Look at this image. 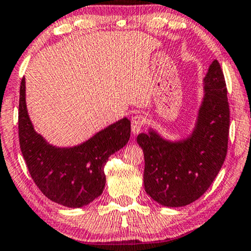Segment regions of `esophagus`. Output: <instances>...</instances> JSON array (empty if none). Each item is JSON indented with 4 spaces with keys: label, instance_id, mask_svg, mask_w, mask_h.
Listing matches in <instances>:
<instances>
[{
    "label": "esophagus",
    "instance_id": "obj_1",
    "mask_svg": "<svg viewBox=\"0 0 251 251\" xmlns=\"http://www.w3.org/2000/svg\"><path fill=\"white\" fill-rule=\"evenodd\" d=\"M145 125V117L143 115H135L131 119V130L132 134L137 135L141 131L142 126Z\"/></svg>",
    "mask_w": 251,
    "mask_h": 251
}]
</instances>
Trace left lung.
Returning a JSON list of instances; mask_svg holds the SVG:
<instances>
[{
  "mask_svg": "<svg viewBox=\"0 0 251 251\" xmlns=\"http://www.w3.org/2000/svg\"><path fill=\"white\" fill-rule=\"evenodd\" d=\"M196 126L186 140L170 142L150 130L137 136L144 152V187L166 207L190 205L211 186L225 162L229 135V103L224 72L214 60L203 79Z\"/></svg>",
  "mask_w": 251,
  "mask_h": 251,
  "instance_id": "1",
  "label": "left lung"
}]
</instances>
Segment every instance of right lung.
Listing matches in <instances>:
<instances>
[{
  "mask_svg": "<svg viewBox=\"0 0 251 251\" xmlns=\"http://www.w3.org/2000/svg\"><path fill=\"white\" fill-rule=\"evenodd\" d=\"M21 151L31 178L46 198L79 208L101 196L106 185L104 165L130 137V121L122 119L73 148H55L37 134L27 115L25 79H22L18 108Z\"/></svg>",
  "mask_w": 251,
  "mask_h": 251,
  "instance_id": "right-lung-1",
  "label": "right lung"
}]
</instances>
